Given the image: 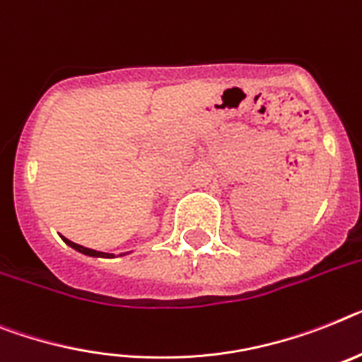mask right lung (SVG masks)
<instances>
[{"mask_svg": "<svg viewBox=\"0 0 362 362\" xmlns=\"http://www.w3.org/2000/svg\"><path fill=\"white\" fill-rule=\"evenodd\" d=\"M62 239L66 243H68L69 247L75 248V250H78V252H83V254H86V256H92V257H114V254H105V252L92 250V248H86V247H83V245H77V243L69 241V239H66V238H62Z\"/></svg>", "mask_w": 362, "mask_h": 362, "instance_id": "right-lung-1", "label": "right lung"}]
</instances>
